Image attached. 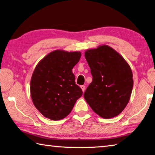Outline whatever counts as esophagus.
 Listing matches in <instances>:
<instances>
[{"label":"esophagus","instance_id":"obj_1","mask_svg":"<svg viewBox=\"0 0 155 155\" xmlns=\"http://www.w3.org/2000/svg\"><path fill=\"white\" fill-rule=\"evenodd\" d=\"M80 87H81V88H82V91H83V92H84V91H85L86 86H85L84 85H82V86H80Z\"/></svg>","mask_w":155,"mask_h":155}]
</instances>
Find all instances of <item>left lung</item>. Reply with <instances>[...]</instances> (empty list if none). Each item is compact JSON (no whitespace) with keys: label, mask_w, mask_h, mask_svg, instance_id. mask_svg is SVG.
Listing matches in <instances>:
<instances>
[{"label":"left lung","mask_w":155,"mask_h":155,"mask_svg":"<svg viewBox=\"0 0 155 155\" xmlns=\"http://www.w3.org/2000/svg\"><path fill=\"white\" fill-rule=\"evenodd\" d=\"M93 81L84 97L94 112L111 118L123 112L131 97L134 80L131 67L120 54L104 45L85 51Z\"/></svg>","instance_id":"1"}]
</instances>
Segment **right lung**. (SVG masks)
Instances as JSON below:
<instances>
[{
    "mask_svg": "<svg viewBox=\"0 0 155 155\" xmlns=\"http://www.w3.org/2000/svg\"><path fill=\"white\" fill-rule=\"evenodd\" d=\"M80 51L55 50L35 67L31 80V94L35 107L50 120H58L71 112L82 91L72 72L79 62Z\"/></svg>",
    "mask_w": 155,
    "mask_h": 155,
    "instance_id": "add662e5",
    "label": "right lung"
}]
</instances>
